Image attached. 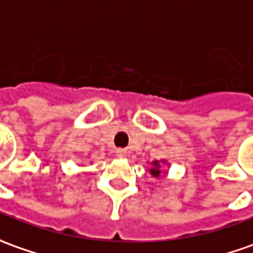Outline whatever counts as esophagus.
Here are the masks:
<instances>
[{"label":"esophagus","mask_w":253,"mask_h":253,"mask_svg":"<svg viewBox=\"0 0 253 253\" xmlns=\"http://www.w3.org/2000/svg\"><path fill=\"white\" fill-rule=\"evenodd\" d=\"M116 155L119 156V158H125V156H126V151H125V149H122V148L116 149Z\"/></svg>","instance_id":"esophagus-1"}]
</instances>
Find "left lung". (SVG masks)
I'll use <instances>...</instances> for the list:
<instances>
[{
  "instance_id": "8db88e82",
  "label": "left lung",
  "mask_w": 253,
  "mask_h": 253,
  "mask_svg": "<svg viewBox=\"0 0 253 253\" xmlns=\"http://www.w3.org/2000/svg\"><path fill=\"white\" fill-rule=\"evenodd\" d=\"M149 173H151L154 177L161 176V163H159V161L152 162V168L149 169Z\"/></svg>"
}]
</instances>
